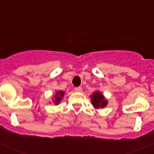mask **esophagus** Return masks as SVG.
<instances>
[{
    "label": "esophagus",
    "instance_id": "obj_1",
    "mask_svg": "<svg viewBox=\"0 0 154 154\" xmlns=\"http://www.w3.org/2000/svg\"><path fill=\"white\" fill-rule=\"evenodd\" d=\"M74 90L75 91V92H82V87H75L74 89Z\"/></svg>",
    "mask_w": 154,
    "mask_h": 154
}]
</instances>
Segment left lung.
<instances>
[{
	"label": "left lung",
	"mask_w": 154,
	"mask_h": 154,
	"mask_svg": "<svg viewBox=\"0 0 154 154\" xmlns=\"http://www.w3.org/2000/svg\"><path fill=\"white\" fill-rule=\"evenodd\" d=\"M91 102H92L93 106L96 109L104 108L108 104V102H107L106 99H105L103 93H101L99 91L93 92V94L91 96Z\"/></svg>",
	"instance_id": "1"
}]
</instances>
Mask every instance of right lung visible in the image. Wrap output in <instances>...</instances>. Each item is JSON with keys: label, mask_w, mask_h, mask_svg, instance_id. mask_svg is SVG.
<instances>
[{"label": "right lung", "mask_w": 154, "mask_h": 154, "mask_svg": "<svg viewBox=\"0 0 154 154\" xmlns=\"http://www.w3.org/2000/svg\"><path fill=\"white\" fill-rule=\"evenodd\" d=\"M64 94H65V92L63 91H58V92H57L55 93V97H54L55 99H53V103H55V105H58L59 103V102L62 100V97L64 96Z\"/></svg>", "instance_id": "right-lung-1"}]
</instances>
